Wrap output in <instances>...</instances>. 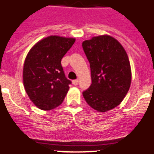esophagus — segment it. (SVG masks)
<instances>
[{
  "label": "esophagus",
  "mask_w": 154,
  "mask_h": 154,
  "mask_svg": "<svg viewBox=\"0 0 154 154\" xmlns=\"http://www.w3.org/2000/svg\"><path fill=\"white\" fill-rule=\"evenodd\" d=\"M78 82H79L78 79L73 80V81H72V84H73V85H78Z\"/></svg>",
  "instance_id": "esophagus-1"
}]
</instances>
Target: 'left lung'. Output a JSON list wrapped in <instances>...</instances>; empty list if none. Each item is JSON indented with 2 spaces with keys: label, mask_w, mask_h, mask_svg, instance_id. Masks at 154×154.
<instances>
[{
  "label": "left lung",
  "mask_w": 154,
  "mask_h": 154,
  "mask_svg": "<svg viewBox=\"0 0 154 154\" xmlns=\"http://www.w3.org/2000/svg\"><path fill=\"white\" fill-rule=\"evenodd\" d=\"M82 48L90 64L92 84L82 94L95 110L105 112L122 102L131 84L129 57L113 37L103 35L85 41Z\"/></svg>",
  "instance_id": "obj_1"
}]
</instances>
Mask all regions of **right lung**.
<instances>
[{
  "label": "right lung",
  "mask_w": 154,
  "mask_h": 154,
  "mask_svg": "<svg viewBox=\"0 0 154 154\" xmlns=\"http://www.w3.org/2000/svg\"><path fill=\"white\" fill-rule=\"evenodd\" d=\"M74 38L50 36L30 49L23 69V82L30 100L42 110L63 102L72 82L66 78L61 59L74 44Z\"/></svg>",
  "instance_id": "obj_1"
}]
</instances>
